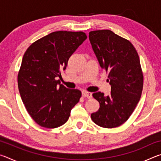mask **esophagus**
<instances>
[{
    "mask_svg": "<svg viewBox=\"0 0 161 161\" xmlns=\"http://www.w3.org/2000/svg\"><path fill=\"white\" fill-rule=\"evenodd\" d=\"M82 96L84 97H86L88 98V99H90V98L92 97V94L91 92H86V91H83L82 92Z\"/></svg>",
    "mask_w": 161,
    "mask_h": 161,
    "instance_id": "34e87169",
    "label": "esophagus"
}]
</instances>
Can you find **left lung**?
Listing matches in <instances>:
<instances>
[{"label":"left lung","instance_id":"1","mask_svg":"<svg viewBox=\"0 0 161 161\" xmlns=\"http://www.w3.org/2000/svg\"><path fill=\"white\" fill-rule=\"evenodd\" d=\"M89 37L101 67L108 72L111 85L108 96L100 92L92 94L100 107L91 118L101 127H118L129 119L142 93L139 57L131 42L109 30L91 31Z\"/></svg>","mask_w":161,"mask_h":161}]
</instances>
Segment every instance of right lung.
Here are the masks:
<instances>
[{"instance_id":"add662e5","label":"right lung","mask_w":161,"mask_h":161,"mask_svg":"<svg viewBox=\"0 0 161 161\" xmlns=\"http://www.w3.org/2000/svg\"><path fill=\"white\" fill-rule=\"evenodd\" d=\"M83 32L56 31L32 43L24 54L18 75L22 101L40 126L54 129L66 123L81 96L60 84L61 70L86 39Z\"/></svg>"}]
</instances>
